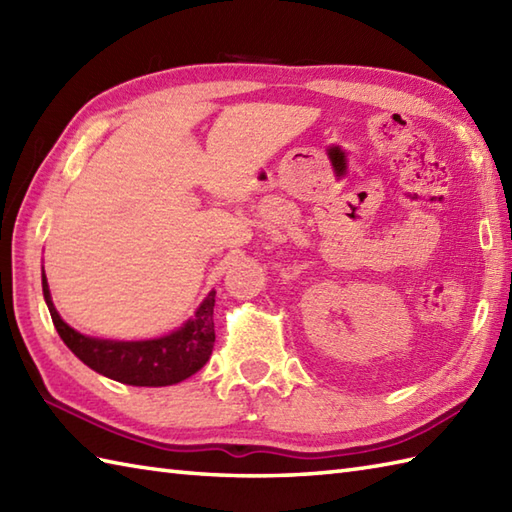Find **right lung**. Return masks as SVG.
Instances as JSON below:
<instances>
[{
  "instance_id": "right-lung-1",
  "label": "right lung",
  "mask_w": 512,
  "mask_h": 512,
  "mask_svg": "<svg viewBox=\"0 0 512 512\" xmlns=\"http://www.w3.org/2000/svg\"><path fill=\"white\" fill-rule=\"evenodd\" d=\"M41 286L52 323L63 343L94 372L118 380V383L134 387L176 385L180 380L200 372L211 358L215 343L213 290L200 303L193 317L176 332L151 341H107L76 332L59 317L50 297L46 273L41 275Z\"/></svg>"
}]
</instances>
